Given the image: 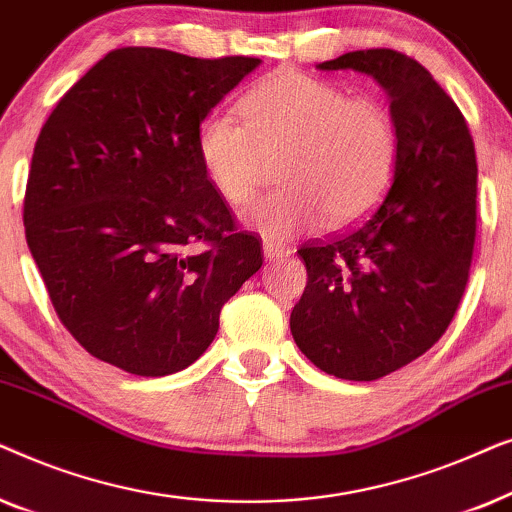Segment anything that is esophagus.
Here are the masks:
<instances>
[{
	"label": "esophagus",
	"mask_w": 512,
	"mask_h": 512,
	"mask_svg": "<svg viewBox=\"0 0 512 512\" xmlns=\"http://www.w3.org/2000/svg\"><path fill=\"white\" fill-rule=\"evenodd\" d=\"M263 256L268 258V261H279V258L291 256V247H289V244H282V242L265 240L263 242Z\"/></svg>",
	"instance_id": "obj_1"
}]
</instances>
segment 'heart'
Masks as SVG:
<instances>
[{
    "label": "heart",
    "mask_w": 512,
    "mask_h": 512,
    "mask_svg": "<svg viewBox=\"0 0 512 512\" xmlns=\"http://www.w3.org/2000/svg\"><path fill=\"white\" fill-rule=\"evenodd\" d=\"M242 121L214 114L200 125L198 156L209 184L230 205L247 202L261 184L265 160L282 153L279 191L242 212L244 226L270 242L300 230L352 223L368 214L394 179V118L373 97H349L333 83L277 72L240 102Z\"/></svg>",
    "instance_id": "heart-1"
}]
</instances>
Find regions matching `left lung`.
<instances>
[{
  "label": "left lung",
  "instance_id": "obj_1",
  "mask_svg": "<svg viewBox=\"0 0 512 512\" xmlns=\"http://www.w3.org/2000/svg\"><path fill=\"white\" fill-rule=\"evenodd\" d=\"M317 69H354L380 83L398 163L373 214L298 249L307 286L291 312V335L324 373L373 382L436 345L464 296L475 242V146L452 97L403 53L352 51Z\"/></svg>",
  "mask_w": 512,
  "mask_h": 512
}]
</instances>
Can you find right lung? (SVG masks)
<instances>
[{
	"label": "right lung",
	"instance_id": "right-lung-1",
	"mask_svg": "<svg viewBox=\"0 0 512 512\" xmlns=\"http://www.w3.org/2000/svg\"><path fill=\"white\" fill-rule=\"evenodd\" d=\"M258 58L118 48L48 116L32 153L25 237L79 345L139 377L191 366L228 298L263 265L209 184L198 132Z\"/></svg>",
	"mask_w": 512,
	"mask_h": 512
}]
</instances>
